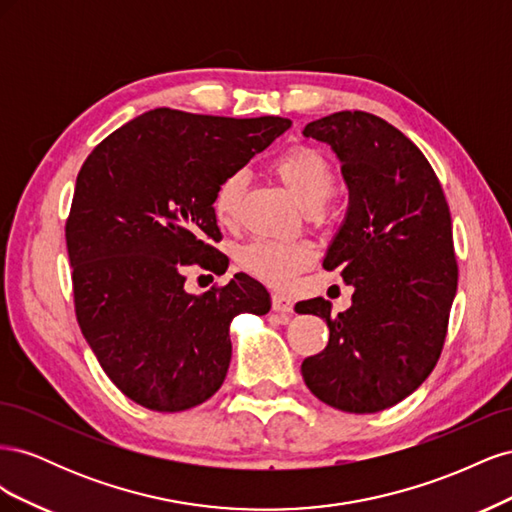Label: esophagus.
Listing matches in <instances>:
<instances>
[{
	"label": "esophagus",
	"instance_id": "1",
	"mask_svg": "<svg viewBox=\"0 0 512 512\" xmlns=\"http://www.w3.org/2000/svg\"><path fill=\"white\" fill-rule=\"evenodd\" d=\"M271 303H273V312H277L282 316L284 322H288L294 314V303L290 297H286V294H273L271 297Z\"/></svg>",
	"mask_w": 512,
	"mask_h": 512
}]
</instances>
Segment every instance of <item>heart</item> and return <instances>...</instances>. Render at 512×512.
Instances as JSON below:
<instances>
[{
	"label": "heart",
	"mask_w": 512,
	"mask_h": 512,
	"mask_svg": "<svg viewBox=\"0 0 512 512\" xmlns=\"http://www.w3.org/2000/svg\"><path fill=\"white\" fill-rule=\"evenodd\" d=\"M271 173L305 211H318L333 190V170L318 149L297 145L271 162ZM243 173H230L213 192L211 211L220 226L237 224ZM314 262V247L303 241L258 239L239 252V265L256 280L275 288H286L294 277Z\"/></svg>",
	"instance_id": "1"
}]
</instances>
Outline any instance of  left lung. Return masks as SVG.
Here are the masks:
<instances>
[{
	"instance_id": "8db88e82",
	"label": "left lung",
	"mask_w": 512,
	"mask_h": 512,
	"mask_svg": "<svg viewBox=\"0 0 512 512\" xmlns=\"http://www.w3.org/2000/svg\"><path fill=\"white\" fill-rule=\"evenodd\" d=\"M331 145L350 203L322 267L342 269L352 305L331 316L324 299L299 314L327 320L329 344L301 374L320 401L371 414L412 395L436 367L457 292L451 211L431 164L408 136L363 111L307 123Z\"/></svg>"
}]
</instances>
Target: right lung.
Listing matches in <instances>:
<instances>
[{
	"mask_svg": "<svg viewBox=\"0 0 512 512\" xmlns=\"http://www.w3.org/2000/svg\"><path fill=\"white\" fill-rule=\"evenodd\" d=\"M288 128L284 117L153 108L81 166L66 222L76 320L106 376L138 406L203 404L226 378L232 318L271 309L250 275L190 294L183 269L220 273L213 192Z\"/></svg>",
	"mask_w": 512,
	"mask_h": 512,
	"instance_id": "right-lung-1",
	"label": "right lung"
}]
</instances>
